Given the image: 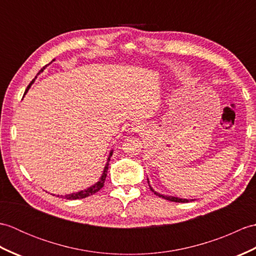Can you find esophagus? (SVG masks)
<instances>
[{"label":"esophagus","instance_id":"obj_1","mask_svg":"<svg viewBox=\"0 0 256 256\" xmlns=\"http://www.w3.org/2000/svg\"><path fill=\"white\" fill-rule=\"evenodd\" d=\"M138 128H140V126H138Z\"/></svg>","mask_w":256,"mask_h":256}]
</instances>
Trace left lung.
Wrapping results in <instances>:
<instances>
[{"label": "left lung", "instance_id": "1", "mask_svg": "<svg viewBox=\"0 0 256 256\" xmlns=\"http://www.w3.org/2000/svg\"><path fill=\"white\" fill-rule=\"evenodd\" d=\"M148 184H150V180H148ZM150 188L152 192H154L156 196H158V197H160V198H164V199H166V200L174 201V202H189V201H192V200H188V199H182V198L174 197V196H165V194H160V192H155V190H154L153 188H152L150 184Z\"/></svg>", "mask_w": 256, "mask_h": 256}]
</instances>
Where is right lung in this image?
Returning <instances> with one entry per match:
<instances>
[{
  "label": "right lung",
  "mask_w": 256,
  "mask_h": 256,
  "mask_svg": "<svg viewBox=\"0 0 256 256\" xmlns=\"http://www.w3.org/2000/svg\"><path fill=\"white\" fill-rule=\"evenodd\" d=\"M52 62H55V59H52ZM52 62H50V64H52ZM47 66H48V64H46L45 67H42V68L40 70V72H38L37 74H40V72H44V69H45ZM36 78H37V77H35V79H36ZM35 79H32V81L30 84V86H27V89H26L24 94H26V92L28 91V89L30 88V86H32V82H34V81H35ZM112 153H113V150H111L110 154H108V162H106V166H104V170H103V172H102V175H101V177H100V179H99V182H96L94 184H92V186H90L89 188L84 189V190H80V192H74V194H64V196L62 194L60 197L64 198V199H68V200H76V199H82V198H86V197H89V196H92L94 194L99 192V190H100L103 186H104V182H106V172H108V162H110ZM54 196H55V194H54ZM57 197H59V194L57 196Z\"/></svg>",
  "instance_id": "1"
}]
</instances>
